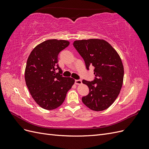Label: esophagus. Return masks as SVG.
Instances as JSON below:
<instances>
[{
	"label": "esophagus",
	"mask_w": 149,
	"mask_h": 149,
	"mask_svg": "<svg viewBox=\"0 0 149 149\" xmlns=\"http://www.w3.org/2000/svg\"><path fill=\"white\" fill-rule=\"evenodd\" d=\"M75 84L77 85H79L82 84V81L81 79H76L75 80Z\"/></svg>",
	"instance_id": "obj_1"
}]
</instances>
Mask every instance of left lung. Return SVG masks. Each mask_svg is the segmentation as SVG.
Wrapping results in <instances>:
<instances>
[{"instance_id": "left-lung-1", "label": "left lung", "mask_w": 149, "mask_h": 149, "mask_svg": "<svg viewBox=\"0 0 149 149\" xmlns=\"http://www.w3.org/2000/svg\"><path fill=\"white\" fill-rule=\"evenodd\" d=\"M73 45L84 60L88 70L94 66L96 78L93 81L83 80L89 89L82 101L90 109L102 111L113 103L123 84L124 66L121 58L106 40L99 38L75 40Z\"/></svg>"}]
</instances>
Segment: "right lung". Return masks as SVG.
Here are the masks:
<instances>
[{"label":"right lung","mask_w":149,"mask_h":149,"mask_svg":"<svg viewBox=\"0 0 149 149\" xmlns=\"http://www.w3.org/2000/svg\"><path fill=\"white\" fill-rule=\"evenodd\" d=\"M69 45L70 42L64 40H46L33 48L26 61V86L34 101L45 109L60 106L75 82L73 78L60 74L62 71L58 64V54Z\"/></svg>","instance_id":"add662e5"}]
</instances>
